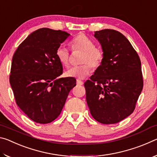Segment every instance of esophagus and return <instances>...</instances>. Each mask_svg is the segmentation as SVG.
I'll list each match as a JSON object with an SVG mask.
<instances>
[{
    "mask_svg": "<svg viewBox=\"0 0 157 157\" xmlns=\"http://www.w3.org/2000/svg\"><path fill=\"white\" fill-rule=\"evenodd\" d=\"M77 84L79 85V86H81V85L84 84V82L82 81V80H79V79H77Z\"/></svg>",
    "mask_w": 157,
    "mask_h": 157,
    "instance_id": "esophagus-1",
    "label": "esophagus"
}]
</instances>
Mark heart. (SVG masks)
Wrapping results in <instances>:
<instances>
[{"instance_id":"heart-1","label":"heart","mask_w":157,"mask_h":157,"mask_svg":"<svg viewBox=\"0 0 157 157\" xmlns=\"http://www.w3.org/2000/svg\"><path fill=\"white\" fill-rule=\"evenodd\" d=\"M73 50L83 52L81 57V63L84 64L74 66L66 72V75L69 78L84 79L90 75L92 68H97L102 63L103 52L100 48L95 47L94 42L84 34H79L71 42ZM56 57L61 64L68 66L69 64L68 50L63 46H59L55 52Z\"/></svg>"}]
</instances>
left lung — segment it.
Listing matches in <instances>:
<instances>
[{
	"label": "left lung",
	"mask_w": 157,
	"mask_h": 157,
	"mask_svg": "<svg viewBox=\"0 0 157 157\" xmlns=\"http://www.w3.org/2000/svg\"><path fill=\"white\" fill-rule=\"evenodd\" d=\"M103 59L84 83L91 116L102 124H114L131 115L142 91L141 63L136 50L119 32H95Z\"/></svg>",
	"instance_id": "8db88e82"
}]
</instances>
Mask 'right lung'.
Masks as SVG:
<instances>
[{
    "label": "right lung",
    "instance_id": "add662e5",
    "mask_svg": "<svg viewBox=\"0 0 157 157\" xmlns=\"http://www.w3.org/2000/svg\"><path fill=\"white\" fill-rule=\"evenodd\" d=\"M70 34L41 28L31 33L12 57L10 83L17 105L37 123L55 120L69 92L76 86L73 78H59L63 67L55 52Z\"/></svg>",
    "mask_w": 157,
    "mask_h": 157
}]
</instances>
